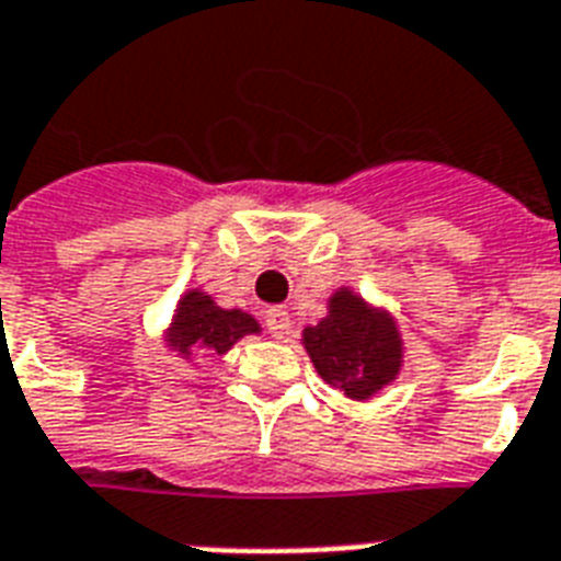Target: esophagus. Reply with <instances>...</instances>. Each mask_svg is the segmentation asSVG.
<instances>
[{
	"instance_id": "1",
	"label": "esophagus",
	"mask_w": 561,
	"mask_h": 561,
	"mask_svg": "<svg viewBox=\"0 0 561 561\" xmlns=\"http://www.w3.org/2000/svg\"><path fill=\"white\" fill-rule=\"evenodd\" d=\"M264 329H267L276 341H282V337L290 332L288 311H285V308H267V314H264Z\"/></svg>"
}]
</instances>
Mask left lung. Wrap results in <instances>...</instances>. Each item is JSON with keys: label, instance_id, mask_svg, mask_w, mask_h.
<instances>
[{"label": "left lung", "instance_id": "8db88e82", "mask_svg": "<svg viewBox=\"0 0 561 561\" xmlns=\"http://www.w3.org/2000/svg\"><path fill=\"white\" fill-rule=\"evenodd\" d=\"M302 341L323 381L350 399H369L399 375L401 341L392 320L346 288L334 294L329 317L308 325Z\"/></svg>", "mask_w": 561, "mask_h": 561}]
</instances>
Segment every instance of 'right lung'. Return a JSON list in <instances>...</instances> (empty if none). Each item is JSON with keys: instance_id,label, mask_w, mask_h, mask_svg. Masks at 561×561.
<instances>
[{"instance_id": "add662e5", "label": "right lung", "mask_w": 561, "mask_h": 561, "mask_svg": "<svg viewBox=\"0 0 561 561\" xmlns=\"http://www.w3.org/2000/svg\"><path fill=\"white\" fill-rule=\"evenodd\" d=\"M259 332V323L244 311H224L211 302V297L201 290H188L186 297L180 299L178 317L171 323L169 346L180 355H192V352H224L244 334Z\"/></svg>"}]
</instances>
